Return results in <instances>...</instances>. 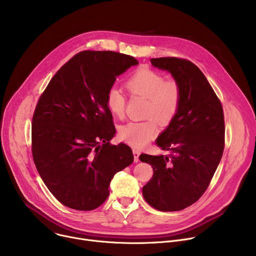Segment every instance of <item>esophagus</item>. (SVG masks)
I'll list each match as a JSON object with an SVG mask.
<instances>
[{"label":"esophagus","mask_w":256,"mask_h":256,"mask_svg":"<svg viewBox=\"0 0 256 256\" xmlns=\"http://www.w3.org/2000/svg\"><path fill=\"white\" fill-rule=\"evenodd\" d=\"M132 154H134V162L136 163V162L138 161V157H140V152L138 150H136V149H134V150H132Z\"/></svg>","instance_id":"esophagus-1"}]
</instances>
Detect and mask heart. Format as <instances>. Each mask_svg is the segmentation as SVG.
<instances>
[{"label":"heart","instance_id":"1","mask_svg":"<svg viewBox=\"0 0 256 256\" xmlns=\"http://www.w3.org/2000/svg\"><path fill=\"white\" fill-rule=\"evenodd\" d=\"M126 87L132 96L147 99L144 116L149 118L122 126L118 136L132 147L142 148L158 134L156 119L162 126H167L174 120L181 105L182 89L176 80H166L161 72L147 68L134 72L128 78ZM105 99L110 114L120 118H124L126 106V94L120 89L112 87L107 90Z\"/></svg>","mask_w":256,"mask_h":256}]
</instances>
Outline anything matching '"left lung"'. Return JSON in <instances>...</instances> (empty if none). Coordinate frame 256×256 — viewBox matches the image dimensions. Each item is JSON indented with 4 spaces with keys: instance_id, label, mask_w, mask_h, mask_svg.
<instances>
[{
    "instance_id": "1",
    "label": "left lung",
    "mask_w": 256,
    "mask_h": 256,
    "mask_svg": "<svg viewBox=\"0 0 256 256\" xmlns=\"http://www.w3.org/2000/svg\"><path fill=\"white\" fill-rule=\"evenodd\" d=\"M168 70L182 89L179 112L156 144L167 156L142 154L140 160L153 167V177L142 188L150 206L162 212L184 210L204 194L221 161L225 122L218 100L202 72L190 60L151 58Z\"/></svg>"
}]
</instances>
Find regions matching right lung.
I'll return each instance as SVG.
<instances>
[{
	"label": "right lung",
	"instance_id": "right-lung-1",
	"mask_svg": "<svg viewBox=\"0 0 256 256\" xmlns=\"http://www.w3.org/2000/svg\"><path fill=\"white\" fill-rule=\"evenodd\" d=\"M138 62L116 52L84 50L66 62L40 97L32 118V156L44 184L64 206L92 210L109 196L114 174L134 162L116 134L106 92Z\"/></svg>",
	"mask_w": 256,
	"mask_h": 256
}]
</instances>
